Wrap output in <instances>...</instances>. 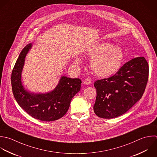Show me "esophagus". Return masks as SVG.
<instances>
[{
  "instance_id": "34e87169",
  "label": "esophagus",
  "mask_w": 157,
  "mask_h": 157,
  "mask_svg": "<svg viewBox=\"0 0 157 157\" xmlns=\"http://www.w3.org/2000/svg\"><path fill=\"white\" fill-rule=\"evenodd\" d=\"M84 83L86 84V85H89L90 83H91V79H86L84 81Z\"/></svg>"
}]
</instances>
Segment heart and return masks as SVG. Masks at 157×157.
I'll return each instance as SVG.
<instances>
[{
	"label": "heart",
	"mask_w": 157,
	"mask_h": 157,
	"mask_svg": "<svg viewBox=\"0 0 157 157\" xmlns=\"http://www.w3.org/2000/svg\"><path fill=\"white\" fill-rule=\"evenodd\" d=\"M87 55L92 58L89 67L92 72L98 76L109 77L120 69L123 59L122 51L108 43H101L90 47ZM77 63H81V59L77 57Z\"/></svg>",
	"instance_id": "b5f03b06"
}]
</instances>
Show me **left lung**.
<instances>
[{"label":"left lung","instance_id":"1","mask_svg":"<svg viewBox=\"0 0 157 157\" xmlns=\"http://www.w3.org/2000/svg\"><path fill=\"white\" fill-rule=\"evenodd\" d=\"M149 77V65L144 57L125 63L113 76L96 81L94 111L103 119L119 117L142 97Z\"/></svg>","mask_w":157,"mask_h":157}]
</instances>
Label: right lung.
Here are the masks:
<instances>
[{
  "label": "right lung",
  "mask_w": 157,
  "mask_h": 157,
  "mask_svg": "<svg viewBox=\"0 0 157 157\" xmlns=\"http://www.w3.org/2000/svg\"><path fill=\"white\" fill-rule=\"evenodd\" d=\"M31 47L30 43L22 50L13 69L11 81L13 95L20 107L34 119L54 121L67 113L71 100L81 89V81L62 76L57 86L49 92L34 94L25 89L21 74L25 58Z\"/></svg>",
  "instance_id": "obj_1"
}]
</instances>
